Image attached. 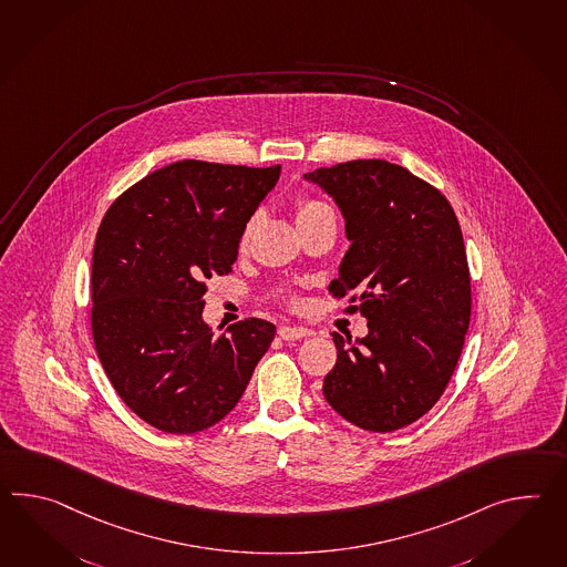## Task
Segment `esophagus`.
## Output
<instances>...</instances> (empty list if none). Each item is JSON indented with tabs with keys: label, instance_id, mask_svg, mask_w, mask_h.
<instances>
[{
	"label": "esophagus",
	"instance_id": "34e87169",
	"mask_svg": "<svg viewBox=\"0 0 567 567\" xmlns=\"http://www.w3.org/2000/svg\"><path fill=\"white\" fill-rule=\"evenodd\" d=\"M313 331L307 328H292V326H282L278 329V336L282 340H302V338H309Z\"/></svg>",
	"mask_w": 567,
	"mask_h": 567
}]
</instances>
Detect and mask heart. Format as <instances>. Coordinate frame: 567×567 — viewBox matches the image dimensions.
Masks as SVG:
<instances>
[{
	"label": "heart",
	"instance_id": "heart-1",
	"mask_svg": "<svg viewBox=\"0 0 567 567\" xmlns=\"http://www.w3.org/2000/svg\"><path fill=\"white\" fill-rule=\"evenodd\" d=\"M333 214L328 203L319 202L313 197H301L295 203V215H297V224L301 226L305 221H311L315 217H321V215ZM258 224V215H250V219L244 224V229L239 234V246H248V241L252 238L254 227Z\"/></svg>",
	"mask_w": 567,
	"mask_h": 567
}]
</instances>
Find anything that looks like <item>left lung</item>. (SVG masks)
<instances>
[{
  "instance_id": "obj_1",
  "label": "left lung",
  "mask_w": 567,
  "mask_h": 567,
  "mask_svg": "<svg viewBox=\"0 0 567 567\" xmlns=\"http://www.w3.org/2000/svg\"><path fill=\"white\" fill-rule=\"evenodd\" d=\"M340 205L352 241L329 292L364 315L368 336L333 333L323 396L355 427L391 433L440 401L466 341L472 289L462 227L440 189L389 161L305 175Z\"/></svg>"
}]
</instances>
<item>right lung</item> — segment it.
Masks as SVG:
<instances>
[{
  "mask_svg": "<svg viewBox=\"0 0 567 567\" xmlns=\"http://www.w3.org/2000/svg\"><path fill=\"white\" fill-rule=\"evenodd\" d=\"M280 166L181 161L144 176L103 215L91 265V331L120 399L189 435L238 404L277 328L244 319L215 338L207 280L231 272L239 234Z\"/></svg>",
  "mask_w": 567,
  "mask_h": 567,
  "instance_id": "right-lung-1",
  "label": "right lung"
}]
</instances>
